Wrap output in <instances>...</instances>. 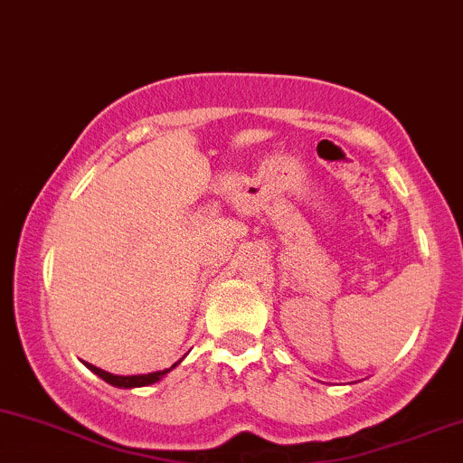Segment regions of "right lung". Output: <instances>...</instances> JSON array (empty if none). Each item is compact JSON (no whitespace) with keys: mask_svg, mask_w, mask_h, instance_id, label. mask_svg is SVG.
<instances>
[{"mask_svg":"<svg viewBox=\"0 0 463 463\" xmlns=\"http://www.w3.org/2000/svg\"><path fill=\"white\" fill-rule=\"evenodd\" d=\"M86 366L92 373H97V375L101 377V380H106L108 384L118 386V389H137V386H150V384H154V382H158L163 375H165V373H170L176 364H174L172 369H165V371L147 373V375H126V377H123V375H112V373L97 369V366H92V364H86Z\"/></svg>","mask_w":463,"mask_h":463,"instance_id":"right-lung-1","label":"right lung"}]
</instances>
